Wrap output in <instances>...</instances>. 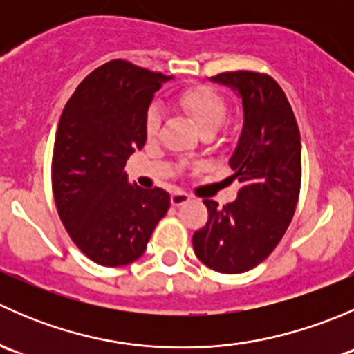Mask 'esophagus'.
Listing matches in <instances>:
<instances>
[{"label": "esophagus", "mask_w": 354, "mask_h": 354, "mask_svg": "<svg viewBox=\"0 0 354 354\" xmlns=\"http://www.w3.org/2000/svg\"><path fill=\"white\" fill-rule=\"evenodd\" d=\"M188 200H190V195L183 194V192H174V194L171 195V203H173L174 207L183 205V203H187Z\"/></svg>", "instance_id": "1"}]
</instances>
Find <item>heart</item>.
Returning a JSON list of instances; mask_svg holds the SVG:
<instances>
[{
  "label": "heart",
  "mask_w": 354,
  "mask_h": 354,
  "mask_svg": "<svg viewBox=\"0 0 354 354\" xmlns=\"http://www.w3.org/2000/svg\"><path fill=\"white\" fill-rule=\"evenodd\" d=\"M178 104L183 113L190 118L195 128L202 133H216L217 128L223 123L226 116V104L223 97L212 88L197 85V87L187 88L178 99ZM160 127V113L157 108H151L145 118V131L147 137H156Z\"/></svg>",
  "instance_id": "1"
}]
</instances>
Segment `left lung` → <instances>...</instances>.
<instances>
[{
    "mask_svg": "<svg viewBox=\"0 0 354 354\" xmlns=\"http://www.w3.org/2000/svg\"><path fill=\"white\" fill-rule=\"evenodd\" d=\"M210 82L230 87L241 102L243 123L230 166L243 187L224 207L203 200L209 221L194 234V250L209 269L241 274L270 255L295 216L301 142L291 106L272 77L227 71Z\"/></svg>",
    "mask_w": 354,
    "mask_h": 354,
    "instance_id": "8db88e82",
    "label": "left lung"
}]
</instances>
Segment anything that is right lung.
Masks as SVG:
<instances>
[{"mask_svg": "<svg viewBox=\"0 0 354 354\" xmlns=\"http://www.w3.org/2000/svg\"><path fill=\"white\" fill-rule=\"evenodd\" d=\"M171 78L114 59L85 77L59 118L55 202L73 243L99 266H127L144 255L171 205L166 190H144L124 171L147 140L154 94Z\"/></svg>", "mask_w": 354, "mask_h": 354, "instance_id": "1", "label": "right lung"}]
</instances>
